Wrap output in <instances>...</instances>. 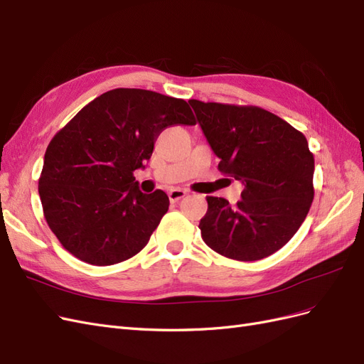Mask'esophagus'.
Returning a JSON list of instances; mask_svg holds the SVG:
<instances>
[{
    "mask_svg": "<svg viewBox=\"0 0 364 364\" xmlns=\"http://www.w3.org/2000/svg\"><path fill=\"white\" fill-rule=\"evenodd\" d=\"M188 194L186 193L185 190H181V188H174V190H171L170 193H168V197H170V202H173V203H176V202H179L181 199H183V197Z\"/></svg>",
    "mask_w": 364,
    "mask_h": 364,
    "instance_id": "1",
    "label": "esophagus"
}]
</instances>
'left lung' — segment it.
<instances>
[{
    "label": "left lung",
    "mask_w": 364,
    "mask_h": 364,
    "mask_svg": "<svg viewBox=\"0 0 364 364\" xmlns=\"http://www.w3.org/2000/svg\"><path fill=\"white\" fill-rule=\"evenodd\" d=\"M218 170L243 183L241 200L206 197L202 238L220 255L262 259L297 232L314 197V156L306 138L266 109L188 102Z\"/></svg>",
    "instance_id": "left-lung-1"
}]
</instances>
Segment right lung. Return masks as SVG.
Here are the masks:
<instances>
[{
  "label": "right lung",
  "instance_id": "obj_1",
  "mask_svg": "<svg viewBox=\"0 0 364 364\" xmlns=\"http://www.w3.org/2000/svg\"><path fill=\"white\" fill-rule=\"evenodd\" d=\"M196 124L182 98L118 87L87 103L47 147L39 196L60 245L92 266H111L144 249L168 211L162 190L141 193L144 168L165 127Z\"/></svg>",
  "mask_w": 364,
  "mask_h": 364
}]
</instances>
